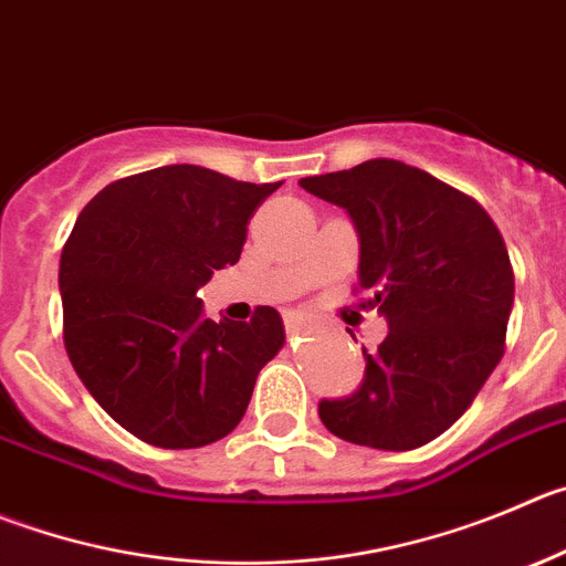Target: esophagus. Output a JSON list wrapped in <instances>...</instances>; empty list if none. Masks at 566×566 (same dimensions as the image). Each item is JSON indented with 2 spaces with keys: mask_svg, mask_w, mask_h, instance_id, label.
Here are the masks:
<instances>
[{
  "mask_svg": "<svg viewBox=\"0 0 566 566\" xmlns=\"http://www.w3.org/2000/svg\"><path fill=\"white\" fill-rule=\"evenodd\" d=\"M284 326H287V335H298V332L307 329V315H304V313H287V315H284Z\"/></svg>",
  "mask_w": 566,
  "mask_h": 566,
  "instance_id": "1",
  "label": "esophagus"
}]
</instances>
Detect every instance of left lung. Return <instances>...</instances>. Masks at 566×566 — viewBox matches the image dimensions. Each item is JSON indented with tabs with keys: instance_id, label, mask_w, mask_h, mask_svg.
<instances>
[{
	"instance_id": "left-lung-1",
	"label": "left lung",
	"mask_w": 566,
	"mask_h": 566,
	"mask_svg": "<svg viewBox=\"0 0 566 566\" xmlns=\"http://www.w3.org/2000/svg\"><path fill=\"white\" fill-rule=\"evenodd\" d=\"M301 187L355 220L360 304L388 321L377 352H363V388L324 399L321 421L374 450L424 447L467 413L505 352L514 268L503 234L467 192L394 158Z\"/></svg>"
}]
</instances>
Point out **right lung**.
<instances>
[{"instance_id":"add662e5","label":"right lung","mask_w":566,"mask_h":566,"mask_svg":"<svg viewBox=\"0 0 566 566\" xmlns=\"http://www.w3.org/2000/svg\"><path fill=\"white\" fill-rule=\"evenodd\" d=\"M279 184L170 164L119 178L81 211L61 253L63 346L99 408L139 441L195 450L229 436L282 352L273 307L203 315L198 290L234 265Z\"/></svg>"}]
</instances>
